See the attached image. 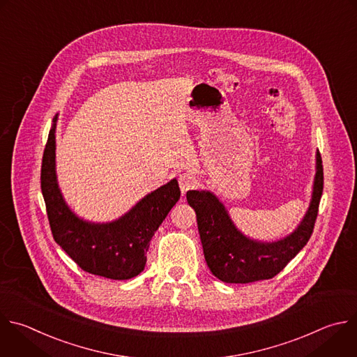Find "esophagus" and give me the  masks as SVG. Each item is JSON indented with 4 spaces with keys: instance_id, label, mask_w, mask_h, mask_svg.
Segmentation results:
<instances>
[{
    "instance_id": "obj_1",
    "label": "esophagus",
    "mask_w": 357,
    "mask_h": 357,
    "mask_svg": "<svg viewBox=\"0 0 357 357\" xmlns=\"http://www.w3.org/2000/svg\"><path fill=\"white\" fill-rule=\"evenodd\" d=\"M196 183H197V181H196L195 175H192V174L179 175V188H181L182 195H185L188 190L193 189L196 186Z\"/></svg>"
}]
</instances>
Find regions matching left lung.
I'll return each mask as SVG.
<instances>
[{"label":"left lung","instance_id":"8db88e82","mask_svg":"<svg viewBox=\"0 0 357 357\" xmlns=\"http://www.w3.org/2000/svg\"><path fill=\"white\" fill-rule=\"evenodd\" d=\"M324 189L319 151L308 210L300 224L272 243L250 238L236 228L222 202L208 190H189L186 199L196 211L204 259L211 273L224 283H252L276 276L304 248L314 229Z\"/></svg>","mask_w":357,"mask_h":357}]
</instances>
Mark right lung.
<instances>
[{
    "mask_svg": "<svg viewBox=\"0 0 357 357\" xmlns=\"http://www.w3.org/2000/svg\"><path fill=\"white\" fill-rule=\"evenodd\" d=\"M54 116L42 161V193L54 241L85 272L113 280H128L144 271L153 235L181 197L176 179L140 199L113 221L92 222L67 204L56 174Z\"/></svg>",
    "mask_w": 357,
    "mask_h": 357,
    "instance_id": "obj_1",
    "label": "right lung"
}]
</instances>
